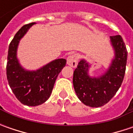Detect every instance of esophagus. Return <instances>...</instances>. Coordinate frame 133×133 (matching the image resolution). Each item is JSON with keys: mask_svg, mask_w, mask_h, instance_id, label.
I'll list each match as a JSON object with an SVG mask.
<instances>
[{"mask_svg": "<svg viewBox=\"0 0 133 133\" xmlns=\"http://www.w3.org/2000/svg\"><path fill=\"white\" fill-rule=\"evenodd\" d=\"M78 57L76 54L69 55V57L67 58V64L69 65V66L71 67H76L77 64H78Z\"/></svg>", "mask_w": 133, "mask_h": 133, "instance_id": "obj_1", "label": "esophagus"}]
</instances>
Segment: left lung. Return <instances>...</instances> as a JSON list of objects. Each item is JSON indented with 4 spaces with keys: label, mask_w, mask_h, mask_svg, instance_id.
I'll use <instances>...</instances> for the list:
<instances>
[{
    "label": "left lung",
    "mask_w": 133,
    "mask_h": 133,
    "mask_svg": "<svg viewBox=\"0 0 133 133\" xmlns=\"http://www.w3.org/2000/svg\"><path fill=\"white\" fill-rule=\"evenodd\" d=\"M114 58L109 67L98 76H91V65L81 59L73 73V87L79 100L90 107H100L108 103L120 88L124 77L127 58L125 44L121 35L110 37Z\"/></svg>",
    "instance_id": "8db88e82"
}]
</instances>
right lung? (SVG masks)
<instances>
[{"mask_svg":"<svg viewBox=\"0 0 133 133\" xmlns=\"http://www.w3.org/2000/svg\"><path fill=\"white\" fill-rule=\"evenodd\" d=\"M35 23L24 25L15 34L9 46L6 76L10 88L23 104L35 107L49 98L55 82L66 66V60L55 59L36 70H28L21 65L17 56L20 41Z\"/></svg>","mask_w":133,"mask_h":133,"instance_id":"1","label":"right lung"}]
</instances>
